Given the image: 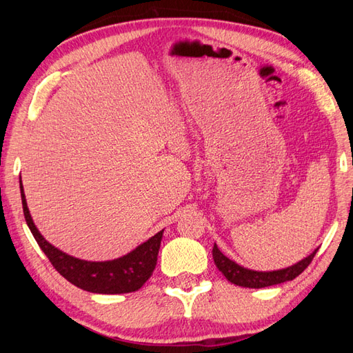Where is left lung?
Segmentation results:
<instances>
[{"mask_svg":"<svg viewBox=\"0 0 353 353\" xmlns=\"http://www.w3.org/2000/svg\"><path fill=\"white\" fill-rule=\"evenodd\" d=\"M317 250L319 249L314 250L310 256L296 262L294 265H290L287 268H281V270H273V272H256V270H250L239 265L235 261L224 256L219 247H216V244H214L212 256H214L216 268L220 270L229 282L244 288H265V287H272V285H277V283L294 279V277H297L306 267L311 264V261L314 256H316Z\"/></svg>","mask_w":353,"mask_h":353,"instance_id":"1","label":"left lung"}]
</instances>
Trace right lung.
<instances>
[{"label":"right lung","instance_id":"obj_1","mask_svg":"<svg viewBox=\"0 0 353 353\" xmlns=\"http://www.w3.org/2000/svg\"><path fill=\"white\" fill-rule=\"evenodd\" d=\"M22 209L27 226L32 230L34 239L39 244L42 252L59 273L66 281L76 287L99 294H124V292L138 291L152 276L157 262V253L161 249L163 230L157 232L154 236L139 244L137 249L124 254L121 258L112 261H85L74 258L71 254L59 250L57 247L50 244L41 232L34 226L32 215H30L24 186L19 181Z\"/></svg>","mask_w":353,"mask_h":353}]
</instances>
